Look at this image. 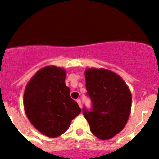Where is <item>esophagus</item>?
I'll use <instances>...</instances> for the list:
<instances>
[{
    "label": "esophagus",
    "instance_id": "34e87169",
    "mask_svg": "<svg viewBox=\"0 0 159 159\" xmlns=\"http://www.w3.org/2000/svg\"><path fill=\"white\" fill-rule=\"evenodd\" d=\"M76 102H77V103H78V104H79V106H80L81 107H82V103H81V100H80V99H77Z\"/></svg>",
    "mask_w": 159,
    "mask_h": 159
}]
</instances>
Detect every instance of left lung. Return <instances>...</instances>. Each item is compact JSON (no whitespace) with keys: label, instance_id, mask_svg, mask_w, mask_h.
<instances>
[{"label":"left lung","instance_id":"1","mask_svg":"<svg viewBox=\"0 0 159 159\" xmlns=\"http://www.w3.org/2000/svg\"><path fill=\"white\" fill-rule=\"evenodd\" d=\"M85 80L92 107H84L83 113L90 130L100 139H111L124 128L130 116V89L116 73L103 68H88Z\"/></svg>","mask_w":159,"mask_h":159}]
</instances>
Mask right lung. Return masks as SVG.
I'll return each instance as SVG.
<instances>
[{
  "mask_svg": "<svg viewBox=\"0 0 159 159\" xmlns=\"http://www.w3.org/2000/svg\"><path fill=\"white\" fill-rule=\"evenodd\" d=\"M66 71L48 66L37 71L28 83L24 107L28 119L40 133L50 138L62 134L81 112L65 85Z\"/></svg>",
  "mask_w": 159,
  "mask_h": 159,
  "instance_id": "obj_1",
  "label": "right lung"
}]
</instances>
